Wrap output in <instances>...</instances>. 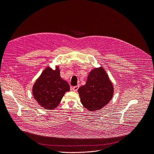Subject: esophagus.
I'll return each mask as SVG.
<instances>
[{"label":"esophagus","instance_id":"34e87169","mask_svg":"<svg viewBox=\"0 0 154 154\" xmlns=\"http://www.w3.org/2000/svg\"><path fill=\"white\" fill-rule=\"evenodd\" d=\"M79 88V85H77V86H74V87H73V88H72V90H73V91L76 92V91L78 90Z\"/></svg>","mask_w":154,"mask_h":154}]
</instances>
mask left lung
Instances as JSON below:
<instances>
[{
	"instance_id": "8db88e82",
	"label": "left lung",
	"mask_w": 154,
	"mask_h": 154,
	"mask_svg": "<svg viewBox=\"0 0 154 154\" xmlns=\"http://www.w3.org/2000/svg\"><path fill=\"white\" fill-rule=\"evenodd\" d=\"M78 92L84 107L90 111H97L108 104L114 94V88L102 66L93 69L84 85Z\"/></svg>"
}]
</instances>
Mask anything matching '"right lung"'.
Instances as JSON below:
<instances>
[{
	"label": "right lung",
	"mask_w": 154,
	"mask_h": 154,
	"mask_svg": "<svg viewBox=\"0 0 154 154\" xmlns=\"http://www.w3.org/2000/svg\"><path fill=\"white\" fill-rule=\"evenodd\" d=\"M57 65L53 70L47 66L32 86V95L37 103L45 109L56 108L65 92L70 91L69 83L60 77Z\"/></svg>",
	"instance_id": "add662e5"
}]
</instances>
